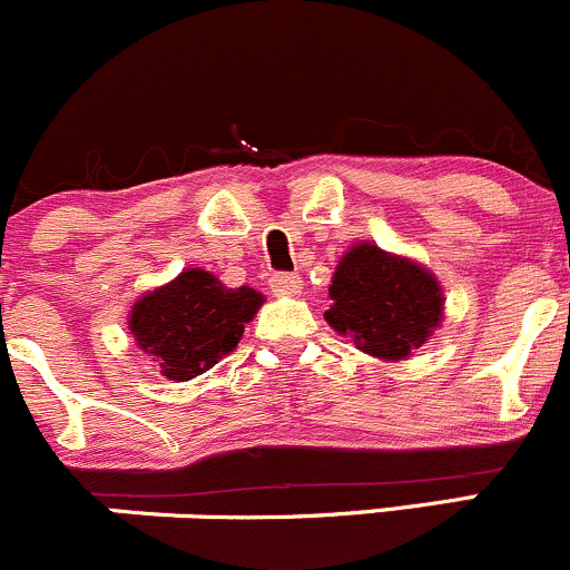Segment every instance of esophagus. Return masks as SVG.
<instances>
[{
  "instance_id": "34e87169",
  "label": "esophagus",
  "mask_w": 570,
  "mask_h": 570,
  "mask_svg": "<svg viewBox=\"0 0 570 570\" xmlns=\"http://www.w3.org/2000/svg\"><path fill=\"white\" fill-rule=\"evenodd\" d=\"M268 285H272L274 293H285V296H296L302 291V277L291 272H277L268 277Z\"/></svg>"
}]
</instances>
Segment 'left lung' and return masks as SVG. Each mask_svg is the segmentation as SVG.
<instances>
[{
    "label": "left lung",
    "instance_id": "1",
    "mask_svg": "<svg viewBox=\"0 0 570 570\" xmlns=\"http://www.w3.org/2000/svg\"><path fill=\"white\" fill-rule=\"evenodd\" d=\"M324 318L352 335L363 352L385 360L407 357L441 324V285L426 268L360 244L337 266Z\"/></svg>",
    "mask_w": 570,
    "mask_h": 570
}]
</instances>
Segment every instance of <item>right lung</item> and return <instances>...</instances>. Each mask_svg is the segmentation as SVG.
<instances>
[{
  "label": "right lung",
  "instance_id": "add662e5",
  "mask_svg": "<svg viewBox=\"0 0 570 570\" xmlns=\"http://www.w3.org/2000/svg\"><path fill=\"white\" fill-rule=\"evenodd\" d=\"M263 304L252 287H227L202 268L138 298L129 326L168 380H194L238 346L244 326Z\"/></svg>",
  "mask_w": 570,
  "mask_h": 570
}]
</instances>
